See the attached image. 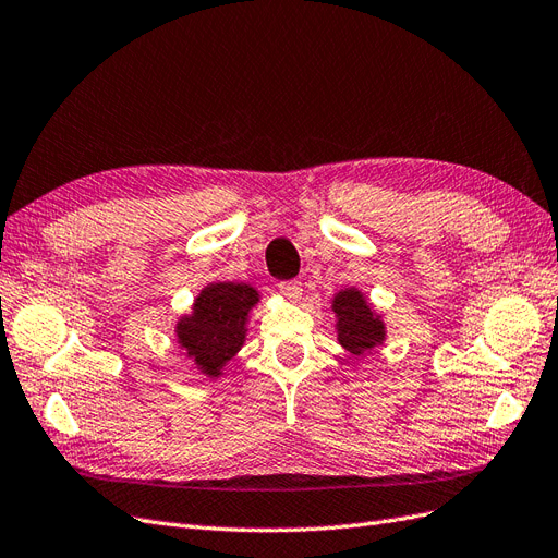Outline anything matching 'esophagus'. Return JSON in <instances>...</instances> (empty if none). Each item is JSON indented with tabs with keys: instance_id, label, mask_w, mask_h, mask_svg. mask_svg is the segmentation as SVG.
<instances>
[{
	"instance_id": "1",
	"label": "esophagus",
	"mask_w": 558,
	"mask_h": 558,
	"mask_svg": "<svg viewBox=\"0 0 558 558\" xmlns=\"http://www.w3.org/2000/svg\"><path fill=\"white\" fill-rule=\"evenodd\" d=\"M278 290L282 296H287L290 301H299L301 294H303V287L301 282L296 280H284V282H278Z\"/></svg>"
}]
</instances>
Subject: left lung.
<instances>
[{
	"instance_id": "left-lung-1",
	"label": "left lung",
	"mask_w": 558,
	"mask_h": 558,
	"mask_svg": "<svg viewBox=\"0 0 558 558\" xmlns=\"http://www.w3.org/2000/svg\"><path fill=\"white\" fill-rule=\"evenodd\" d=\"M333 313L338 317V340L340 344L361 356L384 342V322L369 311V303L359 290H342L333 299Z\"/></svg>"
}]
</instances>
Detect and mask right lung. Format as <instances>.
Here are the masks:
<instances>
[{"mask_svg":"<svg viewBox=\"0 0 558 558\" xmlns=\"http://www.w3.org/2000/svg\"><path fill=\"white\" fill-rule=\"evenodd\" d=\"M259 301L255 287L243 282H214L195 299L193 315L177 324L179 344L206 377H220L245 340L247 313Z\"/></svg>","mask_w":558,"mask_h":558,"instance_id":"right-lung-1","label":"right lung"}]
</instances>
